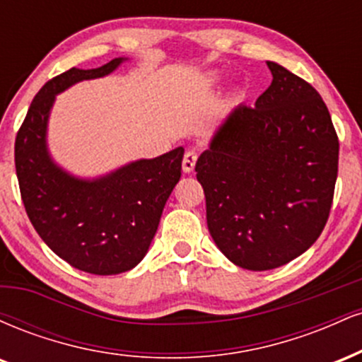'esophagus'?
Listing matches in <instances>:
<instances>
[{"instance_id": "1", "label": "esophagus", "mask_w": 362, "mask_h": 362, "mask_svg": "<svg viewBox=\"0 0 362 362\" xmlns=\"http://www.w3.org/2000/svg\"><path fill=\"white\" fill-rule=\"evenodd\" d=\"M195 161H197V155H195L194 151H187L184 156V161H182V168H184L185 173L194 172Z\"/></svg>"}]
</instances>
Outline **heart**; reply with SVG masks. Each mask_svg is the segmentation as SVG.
<instances>
[{
    "mask_svg": "<svg viewBox=\"0 0 362 362\" xmlns=\"http://www.w3.org/2000/svg\"><path fill=\"white\" fill-rule=\"evenodd\" d=\"M219 80H221V78H219V74H216V73L209 74V83H211V85H216V83H218ZM235 97H236V98H240V93H238V91H236V93H235Z\"/></svg>",
    "mask_w": 362,
    "mask_h": 362,
    "instance_id": "b5f03b06",
    "label": "heart"
}]
</instances>
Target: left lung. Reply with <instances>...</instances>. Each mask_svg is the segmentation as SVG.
<instances>
[{
	"mask_svg": "<svg viewBox=\"0 0 362 362\" xmlns=\"http://www.w3.org/2000/svg\"><path fill=\"white\" fill-rule=\"evenodd\" d=\"M272 83L255 107H235L195 163L206 218L228 260L271 271L305 253L325 228L339 139L310 83L267 61Z\"/></svg>",
	"mask_w": 362,
	"mask_h": 362,
	"instance_id": "1",
	"label": "left lung"
}]
</instances>
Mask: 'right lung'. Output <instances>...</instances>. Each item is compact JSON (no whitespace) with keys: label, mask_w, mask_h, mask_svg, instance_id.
<instances>
[{"label":"right lung","mask_w":362,"mask_h":362,"mask_svg":"<svg viewBox=\"0 0 362 362\" xmlns=\"http://www.w3.org/2000/svg\"><path fill=\"white\" fill-rule=\"evenodd\" d=\"M124 61L127 57L95 69L71 68L45 83L15 141L20 194L35 231L57 257L97 276L127 272L144 259L180 180L184 158V148L178 146L97 178L73 175L52 160L47 126L56 95L83 80L107 76Z\"/></svg>","instance_id":"add662e5"}]
</instances>
